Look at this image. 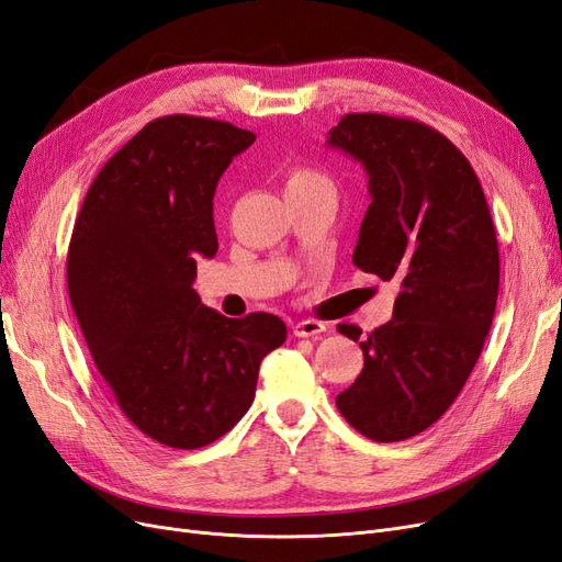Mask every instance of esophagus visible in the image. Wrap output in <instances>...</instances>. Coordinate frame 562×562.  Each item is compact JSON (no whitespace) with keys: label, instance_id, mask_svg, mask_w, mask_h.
<instances>
[{"label":"esophagus","instance_id":"1","mask_svg":"<svg viewBox=\"0 0 562 562\" xmlns=\"http://www.w3.org/2000/svg\"><path fill=\"white\" fill-rule=\"evenodd\" d=\"M327 330L325 323L314 321V318H306V321H297L293 323V335L295 337H318Z\"/></svg>","mask_w":562,"mask_h":562}]
</instances>
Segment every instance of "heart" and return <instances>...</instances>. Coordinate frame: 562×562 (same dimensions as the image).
Segmentation results:
<instances>
[{
    "instance_id": "1",
    "label": "heart",
    "mask_w": 562,
    "mask_h": 562,
    "mask_svg": "<svg viewBox=\"0 0 562 562\" xmlns=\"http://www.w3.org/2000/svg\"><path fill=\"white\" fill-rule=\"evenodd\" d=\"M290 192H330L335 195V183L325 171L295 162L285 169V195Z\"/></svg>"
}]
</instances>
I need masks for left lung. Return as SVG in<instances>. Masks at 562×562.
Returning <instances> with one entry per match:
<instances>
[{
    "label": "left lung",
    "instance_id": "1",
    "mask_svg": "<svg viewBox=\"0 0 562 562\" xmlns=\"http://www.w3.org/2000/svg\"><path fill=\"white\" fill-rule=\"evenodd\" d=\"M327 144L370 177L353 265L397 283L393 318L360 341L362 372L337 409L364 437L402 441L449 409L488 337L499 288L493 218L468 158L430 125L346 113ZM337 330L362 335L348 323Z\"/></svg>",
    "mask_w": 562,
    "mask_h": 562
}]
</instances>
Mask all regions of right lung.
<instances>
[{"label": "right lung", "instance_id": "add662e5", "mask_svg": "<svg viewBox=\"0 0 562 562\" xmlns=\"http://www.w3.org/2000/svg\"><path fill=\"white\" fill-rule=\"evenodd\" d=\"M256 134L173 113L150 121L97 173L67 254V285L90 356L121 412L171 449L229 432L256 397L279 316L225 318L192 288L218 250L214 192Z\"/></svg>", "mask_w": 562, "mask_h": 562}]
</instances>
